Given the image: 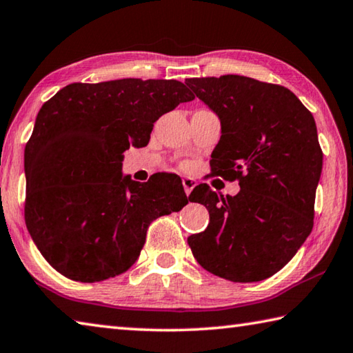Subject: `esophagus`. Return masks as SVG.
Listing matches in <instances>:
<instances>
[{
    "label": "esophagus",
    "instance_id": "esophagus-1",
    "mask_svg": "<svg viewBox=\"0 0 353 353\" xmlns=\"http://www.w3.org/2000/svg\"><path fill=\"white\" fill-rule=\"evenodd\" d=\"M182 185H183L185 193H187V196H188L191 191H193V188L196 187V185H197V182H196V179H193V177H183L182 179Z\"/></svg>",
    "mask_w": 353,
    "mask_h": 353
}]
</instances>
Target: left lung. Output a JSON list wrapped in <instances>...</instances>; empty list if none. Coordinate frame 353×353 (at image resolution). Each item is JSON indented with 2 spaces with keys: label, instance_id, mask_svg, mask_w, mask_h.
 Instances as JSON below:
<instances>
[{
  "label": "left lung",
  "instance_id": "8db88e82",
  "mask_svg": "<svg viewBox=\"0 0 353 353\" xmlns=\"http://www.w3.org/2000/svg\"><path fill=\"white\" fill-rule=\"evenodd\" d=\"M221 120L211 171L239 181L236 196L207 183L190 202L207 207L210 223L188 245L205 270L233 283L270 278L290 261L313 228L323 151L312 112L287 88L243 75L188 79Z\"/></svg>",
  "mask_w": 353,
  "mask_h": 353
}]
</instances>
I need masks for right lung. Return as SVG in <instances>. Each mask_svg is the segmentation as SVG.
Wrapping results in <instances>:
<instances>
[{"mask_svg":"<svg viewBox=\"0 0 353 353\" xmlns=\"http://www.w3.org/2000/svg\"><path fill=\"white\" fill-rule=\"evenodd\" d=\"M177 80L72 83L41 106L24 150V219L63 276L100 283L125 273L157 217L188 203L181 177L140 183L121 174L123 152L150 142L154 121L191 101Z\"/></svg>","mask_w":353,"mask_h":353,"instance_id":"obj_1","label":"right lung"}]
</instances>
